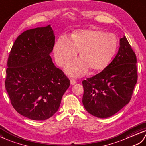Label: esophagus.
<instances>
[{"mask_svg":"<svg viewBox=\"0 0 146 146\" xmlns=\"http://www.w3.org/2000/svg\"><path fill=\"white\" fill-rule=\"evenodd\" d=\"M70 85L72 86V85H74L75 84H76L77 82H76V80L75 79H70Z\"/></svg>","mask_w":146,"mask_h":146,"instance_id":"esophagus-1","label":"esophagus"}]
</instances>
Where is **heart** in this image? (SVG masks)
Returning a JSON list of instances; mask_svg holds the SVG:
<instances>
[{
    "label": "heart",
    "mask_w": 146,
    "mask_h": 146,
    "mask_svg": "<svg viewBox=\"0 0 146 146\" xmlns=\"http://www.w3.org/2000/svg\"><path fill=\"white\" fill-rule=\"evenodd\" d=\"M118 40L111 32L100 30L83 29L74 32L70 40L61 36L54 47L56 63L62 67L80 50V57L68 63L65 70L71 76L80 77L90 68L101 70L111 62L117 50Z\"/></svg>",
    "instance_id": "1"
}]
</instances>
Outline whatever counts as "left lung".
I'll return each mask as SVG.
<instances>
[{"instance_id":"left-lung-1","label":"left lung","mask_w":146,"mask_h":146,"mask_svg":"<svg viewBox=\"0 0 146 146\" xmlns=\"http://www.w3.org/2000/svg\"><path fill=\"white\" fill-rule=\"evenodd\" d=\"M137 59L127 38H120L118 52L102 72L82 81V103L98 118L114 115L130 101L137 81Z\"/></svg>"}]
</instances>
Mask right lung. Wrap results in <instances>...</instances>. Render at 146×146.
Masks as SVG:
<instances>
[{
  "label": "right lung",
  "mask_w": 146,
  "mask_h": 146,
  "mask_svg": "<svg viewBox=\"0 0 146 146\" xmlns=\"http://www.w3.org/2000/svg\"><path fill=\"white\" fill-rule=\"evenodd\" d=\"M54 44L50 24L29 29L17 38L8 58L6 90L15 111L31 120L51 117L70 86L50 56Z\"/></svg>",
  "instance_id": "1"
}]
</instances>
